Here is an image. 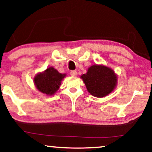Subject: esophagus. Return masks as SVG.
Returning <instances> with one entry per match:
<instances>
[{
	"label": "esophagus",
	"mask_w": 152,
	"mask_h": 152,
	"mask_svg": "<svg viewBox=\"0 0 152 152\" xmlns=\"http://www.w3.org/2000/svg\"><path fill=\"white\" fill-rule=\"evenodd\" d=\"M70 75L72 76H76L77 75V72L76 70H72V71L70 72Z\"/></svg>",
	"instance_id": "34e87169"
}]
</instances>
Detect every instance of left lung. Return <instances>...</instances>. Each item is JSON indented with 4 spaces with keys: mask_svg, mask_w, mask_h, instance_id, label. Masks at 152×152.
Segmentation results:
<instances>
[{
    "mask_svg": "<svg viewBox=\"0 0 152 152\" xmlns=\"http://www.w3.org/2000/svg\"><path fill=\"white\" fill-rule=\"evenodd\" d=\"M88 92L96 98H103L113 92L117 84V76L110 67L93 65L80 76Z\"/></svg>",
    "mask_w": 152,
    "mask_h": 152,
    "instance_id": "8db88e82",
    "label": "left lung"
}]
</instances>
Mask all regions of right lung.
Returning <instances> with one entry per match:
<instances>
[{
    "label": "right lung",
    "mask_w": 152,
    "mask_h": 152,
    "mask_svg": "<svg viewBox=\"0 0 152 152\" xmlns=\"http://www.w3.org/2000/svg\"><path fill=\"white\" fill-rule=\"evenodd\" d=\"M66 74H61L53 67H50L34 77L33 82L39 91L47 96H53L59 89Z\"/></svg>",
    "instance_id": "obj_1"
}]
</instances>
